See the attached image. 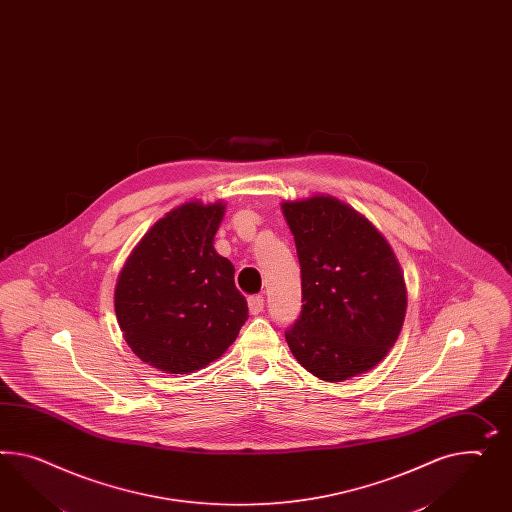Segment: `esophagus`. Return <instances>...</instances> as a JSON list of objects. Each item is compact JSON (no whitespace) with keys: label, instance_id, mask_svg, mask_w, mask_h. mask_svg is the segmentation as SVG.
<instances>
[{"label":"esophagus","instance_id":"esophagus-1","mask_svg":"<svg viewBox=\"0 0 512 512\" xmlns=\"http://www.w3.org/2000/svg\"><path fill=\"white\" fill-rule=\"evenodd\" d=\"M248 305H249V313H251V315H259V313H263V309H264L263 296H261V294H257V296H249Z\"/></svg>","mask_w":512,"mask_h":512}]
</instances>
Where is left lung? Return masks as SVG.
Masks as SVG:
<instances>
[{"label":"left lung","instance_id":"obj_1","mask_svg":"<svg viewBox=\"0 0 512 512\" xmlns=\"http://www.w3.org/2000/svg\"><path fill=\"white\" fill-rule=\"evenodd\" d=\"M302 272V311L285 339L328 382L367 373L401 333L406 287L384 236L354 208L315 195L283 203Z\"/></svg>","mask_w":512,"mask_h":512}]
</instances>
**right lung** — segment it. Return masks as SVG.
<instances>
[{
    "instance_id": "obj_1",
    "label": "right lung",
    "mask_w": 512,
    "mask_h": 512,
    "mask_svg": "<svg viewBox=\"0 0 512 512\" xmlns=\"http://www.w3.org/2000/svg\"><path fill=\"white\" fill-rule=\"evenodd\" d=\"M225 207L184 203L141 238L115 287V313L134 354L166 373L218 360L248 320L235 266L214 249Z\"/></svg>"
}]
</instances>
